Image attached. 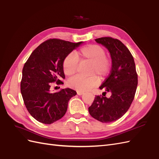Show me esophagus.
I'll return each instance as SVG.
<instances>
[{
	"instance_id": "34e87169",
	"label": "esophagus",
	"mask_w": 159,
	"mask_h": 159,
	"mask_svg": "<svg viewBox=\"0 0 159 159\" xmlns=\"http://www.w3.org/2000/svg\"><path fill=\"white\" fill-rule=\"evenodd\" d=\"M77 94H78L79 95H83L84 94V92H83V91H77Z\"/></svg>"
}]
</instances>
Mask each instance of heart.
I'll list each match as a JSON object with an SVG mask.
<instances>
[{"label":"heart","mask_w":159,"mask_h":159,"mask_svg":"<svg viewBox=\"0 0 159 159\" xmlns=\"http://www.w3.org/2000/svg\"><path fill=\"white\" fill-rule=\"evenodd\" d=\"M78 58L81 61L91 63L89 75H97L103 79L108 75L110 68V62L106 57V52L103 48L97 45H89L83 47L76 53L68 54L62 64L64 73L66 76H72L76 72L78 66ZM99 83V79L96 76H91L89 78H81L76 76L70 79L68 85L79 91L90 90Z\"/></svg>","instance_id":"heart-1"}]
</instances>
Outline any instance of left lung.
Wrapping results in <instances>:
<instances>
[{
  "instance_id": "obj_1",
  "label": "left lung",
  "mask_w": 159,
  "mask_h": 159,
  "mask_svg": "<svg viewBox=\"0 0 159 159\" xmlns=\"http://www.w3.org/2000/svg\"><path fill=\"white\" fill-rule=\"evenodd\" d=\"M95 40L108 50L112 59L110 74L99 87L110 92L111 96L96 95L89 112L102 123H111L119 119L129 108L138 86V75L134 57L119 40L102 37Z\"/></svg>"
}]
</instances>
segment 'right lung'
I'll return each instance as SVG.
<instances>
[{"label": "right lung", "mask_w": 159, "mask_h": 159, "mask_svg": "<svg viewBox=\"0 0 159 159\" xmlns=\"http://www.w3.org/2000/svg\"><path fill=\"white\" fill-rule=\"evenodd\" d=\"M76 43L60 39H49L31 53L22 70L21 93L31 116L40 123L51 124L64 116L70 98L76 92L70 88L52 92V83H63L64 58L79 47Z\"/></svg>", "instance_id": "1"}]
</instances>
